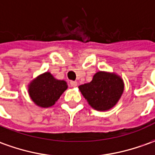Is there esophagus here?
Segmentation results:
<instances>
[{"instance_id":"esophagus-1","label":"esophagus","mask_w":155,"mask_h":155,"mask_svg":"<svg viewBox=\"0 0 155 155\" xmlns=\"http://www.w3.org/2000/svg\"><path fill=\"white\" fill-rule=\"evenodd\" d=\"M70 84H71V87H76L78 85V82H76V81H71Z\"/></svg>"}]
</instances>
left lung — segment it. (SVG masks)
<instances>
[{"instance_id":"obj_1","label":"left lung","mask_w":155,"mask_h":155,"mask_svg":"<svg viewBox=\"0 0 155 155\" xmlns=\"http://www.w3.org/2000/svg\"><path fill=\"white\" fill-rule=\"evenodd\" d=\"M79 89L88 104L97 110H107L117 103L124 84L116 74L99 71L90 83L80 85Z\"/></svg>"}]
</instances>
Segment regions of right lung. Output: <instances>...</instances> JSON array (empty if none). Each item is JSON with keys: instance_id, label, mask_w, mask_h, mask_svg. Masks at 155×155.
I'll return each mask as SVG.
<instances>
[{"instance_id": "right-lung-1", "label": "right lung", "mask_w": 155, "mask_h": 155, "mask_svg": "<svg viewBox=\"0 0 155 155\" xmlns=\"http://www.w3.org/2000/svg\"><path fill=\"white\" fill-rule=\"evenodd\" d=\"M67 88L65 81L55 79L50 72H45L31 83L28 92L35 104L45 108L55 104Z\"/></svg>"}]
</instances>
